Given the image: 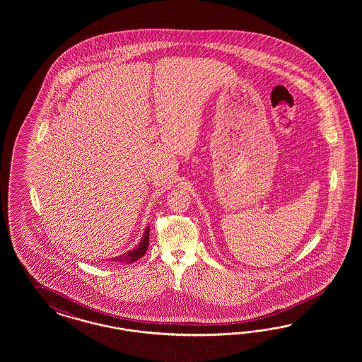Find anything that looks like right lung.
Masks as SVG:
<instances>
[{"label":"right lung","mask_w":362,"mask_h":362,"mask_svg":"<svg viewBox=\"0 0 362 362\" xmlns=\"http://www.w3.org/2000/svg\"><path fill=\"white\" fill-rule=\"evenodd\" d=\"M148 238H150V226L144 230L142 240L139 241L136 248H134L130 252L121 255L118 257H112L111 262H114V263L117 262V263L132 264L134 262H136V260H139L143 255L146 253V251H147V248H148Z\"/></svg>","instance_id":"1"}]
</instances>
